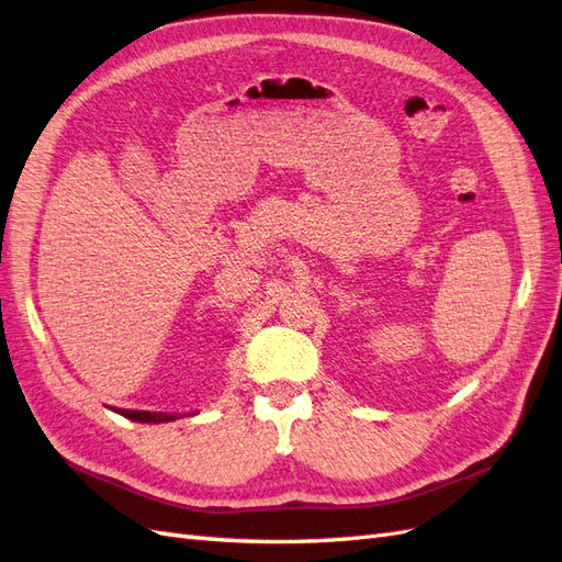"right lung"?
<instances>
[{"mask_svg":"<svg viewBox=\"0 0 562 562\" xmlns=\"http://www.w3.org/2000/svg\"><path fill=\"white\" fill-rule=\"evenodd\" d=\"M119 413L125 415V418L137 420V423H170L178 418V415H172V413H151V411H119Z\"/></svg>","mask_w":562,"mask_h":562,"instance_id":"add662e5","label":"right lung"}]
</instances>
